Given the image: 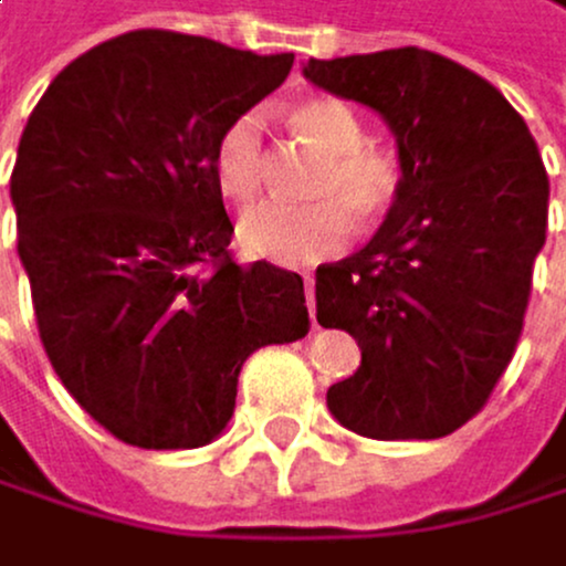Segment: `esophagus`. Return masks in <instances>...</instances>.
I'll return each mask as SVG.
<instances>
[{"label": "esophagus", "instance_id": "1", "mask_svg": "<svg viewBox=\"0 0 566 566\" xmlns=\"http://www.w3.org/2000/svg\"><path fill=\"white\" fill-rule=\"evenodd\" d=\"M306 306H310V313L316 310V281L306 274Z\"/></svg>", "mask_w": 566, "mask_h": 566}]
</instances>
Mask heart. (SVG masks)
Wrapping results in <instances>:
<instances>
[{
	"label": "heart",
	"mask_w": 566,
	"mask_h": 566,
	"mask_svg": "<svg viewBox=\"0 0 566 566\" xmlns=\"http://www.w3.org/2000/svg\"><path fill=\"white\" fill-rule=\"evenodd\" d=\"M295 135L326 156L313 180L310 205L260 201L243 211L240 243L271 264L310 268L347 247L352 219L368 226L382 219L400 195V159L365 145L361 117L337 96H313L289 114ZM214 184L226 198L247 201L260 180V117L240 114L214 142Z\"/></svg>",
	"instance_id": "heart-1"
}]
</instances>
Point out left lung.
I'll list each match as a JSON object with an SVG mask.
<instances>
[{
  "label": "left lung",
  "instance_id": "1",
  "mask_svg": "<svg viewBox=\"0 0 566 566\" xmlns=\"http://www.w3.org/2000/svg\"><path fill=\"white\" fill-rule=\"evenodd\" d=\"M302 75L376 111L403 174L379 232L316 271L319 326L361 347L358 371L326 389V407L382 442L452 434L488 403L522 334L546 243L539 149L501 90L446 54L310 59Z\"/></svg>",
  "mask_w": 566,
  "mask_h": 566
}]
</instances>
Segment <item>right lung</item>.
Instances as JSON below:
<instances>
[{
	"label": "right lung",
	"mask_w": 566,
	"mask_h": 566,
	"mask_svg": "<svg viewBox=\"0 0 566 566\" xmlns=\"http://www.w3.org/2000/svg\"><path fill=\"white\" fill-rule=\"evenodd\" d=\"M292 62L132 30L69 62L27 117L9 198L33 316L62 386L120 442H214L243 361L310 334L295 271L229 256L211 166Z\"/></svg>",
	"instance_id": "right-lung-1"
}]
</instances>
